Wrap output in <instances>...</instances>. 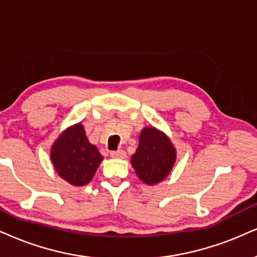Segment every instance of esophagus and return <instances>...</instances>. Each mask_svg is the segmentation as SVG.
Here are the masks:
<instances>
[{
	"label": "esophagus",
	"instance_id": "obj_1",
	"mask_svg": "<svg viewBox=\"0 0 257 257\" xmlns=\"http://www.w3.org/2000/svg\"><path fill=\"white\" fill-rule=\"evenodd\" d=\"M110 156L113 158H125L126 157V153L123 150H115V151H110Z\"/></svg>",
	"mask_w": 257,
	"mask_h": 257
}]
</instances>
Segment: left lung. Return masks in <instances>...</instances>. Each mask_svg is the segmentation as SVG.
Listing matches in <instances>:
<instances>
[{
	"instance_id": "8db88e82",
	"label": "left lung",
	"mask_w": 257,
	"mask_h": 257,
	"mask_svg": "<svg viewBox=\"0 0 257 257\" xmlns=\"http://www.w3.org/2000/svg\"><path fill=\"white\" fill-rule=\"evenodd\" d=\"M175 149L163 132L145 127L131 163L142 181L148 185L161 182L169 175L175 162Z\"/></svg>"
}]
</instances>
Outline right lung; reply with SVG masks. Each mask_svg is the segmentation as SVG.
Listing matches in <instances>:
<instances>
[{"label": "right lung", "instance_id": "right-lung-1", "mask_svg": "<svg viewBox=\"0 0 257 257\" xmlns=\"http://www.w3.org/2000/svg\"><path fill=\"white\" fill-rule=\"evenodd\" d=\"M102 158L97 148L88 142L81 123L66 130L51 149V160L57 173L74 186L87 185Z\"/></svg>", "mask_w": 257, "mask_h": 257}]
</instances>
